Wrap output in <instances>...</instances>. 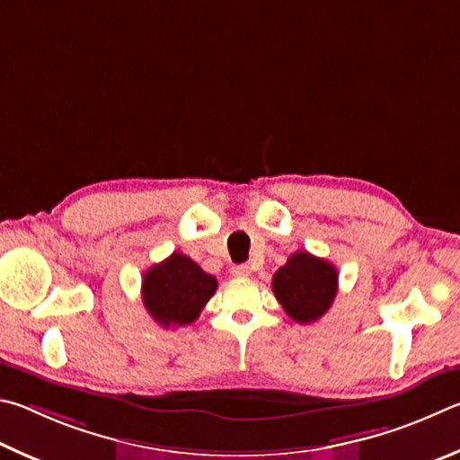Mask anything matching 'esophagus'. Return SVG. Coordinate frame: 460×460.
Segmentation results:
<instances>
[{
    "instance_id": "obj_1",
    "label": "esophagus",
    "mask_w": 460,
    "mask_h": 460,
    "mask_svg": "<svg viewBox=\"0 0 460 460\" xmlns=\"http://www.w3.org/2000/svg\"><path fill=\"white\" fill-rule=\"evenodd\" d=\"M230 272H232V275H234V277H248V275H251V272H252V269L248 267V264H236V267L230 269Z\"/></svg>"
}]
</instances>
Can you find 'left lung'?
<instances>
[{"instance_id": "left-lung-1", "label": "left lung", "mask_w": 460, "mask_h": 460, "mask_svg": "<svg viewBox=\"0 0 460 460\" xmlns=\"http://www.w3.org/2000/svg\"><path fill=\"white\" fill-rule=\"evenodd\" d=\"M337 269L307 251L288 256L272 277V293L296 323H313L325 315L337 295Z\"/></svg>"}]
</instances>
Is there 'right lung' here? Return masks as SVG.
<instances>
[{
	"label": "right lung",
	"mask_w": 460,
	"mask_h": 460,
	"mask_svg": "<svg viewBox=\"0 0 460 460\" xmlns=\"http://www.w3.org/2000/svg\"><path fill=\"white\" fill-rule=\"evenodd\" d=\"M216 288V277L201 270L190 256L173 252L145 272L141 295L149 315L167 329L193 323Z\"/></svg>",
	"instance_id": "obj_1"
}]
</instances>
